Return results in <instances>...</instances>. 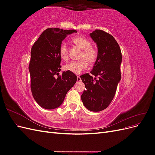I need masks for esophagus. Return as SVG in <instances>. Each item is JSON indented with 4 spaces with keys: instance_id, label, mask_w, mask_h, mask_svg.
I'll use <instances>...</instances> for the list:
<instances>
[{
    "instance_id": "1",
    "label": "esophagus",
    "mask_w": 155,
    "mask_h": 155,
    "mask_svg": "<svg viewBox=\"0 0 155 155\" xmlns=\"http://www.w3.org/2000/svg\"><path fill=\"white\" fill-rule=\"evenodd\" d=\"M80 81H81V78L79 77V76H78L77 77V83H79V82H80Z\"/></svg>"
}]
</instances>
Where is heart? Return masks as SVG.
<instances>
[{"mask_svg": "<svg viewBox=\"0 0 155 155\" xmlns=\"http://www.w3.org/2000/svg\"><path fill=\"white\" fill-rule=\"evenodd\" d=\"M72 41L78 47L83 49L80 56V58L83 59L68 63L64 65V69L74 74H79L88 68V64L87 61L91 63H94L96 61L98 57V51L95 46L91 45V41L84 36L78 35L74 37L72 39ZM68 52L67 44L62 43L60 45L59 48L60 58L63 60H67L68 59Z\"/></svg>", "mask_w": 155, "mask_h": 155, "instance_id": "1", "label": "heart"}]
</instances>
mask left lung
I'll return each instance as SVG.
<instances>
[{
	"mask_svg": "<svg viewBox=\"0 0 155 155\" xmlns=\"http://www.w3.org/2000/svg\"><path fill=\"white\" fill-rule=\"evenodd\" d=\"M90 36L96 43L98 57L91 74L87 73L80 76L86 88L81 98L87 109L99 112L105 109L114 97L121 80L122 58L119 45L110 34L95 30Z\"/></svg>",
	"mask_w": 155,
	"mask_h": 155,
	"instance_id": "1",
	"label": "left lung"
}]
</instances>
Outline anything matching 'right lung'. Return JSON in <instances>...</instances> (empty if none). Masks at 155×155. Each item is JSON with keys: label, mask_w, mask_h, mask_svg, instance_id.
<instances>
[{"label": "right lung", "mask_w": 155, "mask_h": 155, "mask_svg": "<svg viewBox=\"0 0 155 155\" xmlns=\"http://www.w3.org/2000/svg\"><path fill=\"white\" fill-rule=\"evenodd\" d=\"M72 33L77 31L48 28L31 47L29 64L31 91L35 101L45 109H54L61 105L67 92L77 81L76 74L70 71L59 75L61 70L59 46Z\"/></svg>", "instance_id": "obj_1"}]
</instances>
